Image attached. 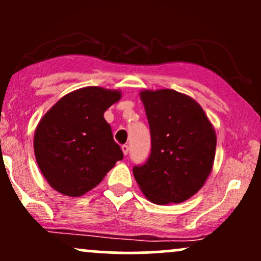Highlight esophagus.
I'll return each mask as SVG.
<instances>
[{
	"mask_svg": "<svg viewBox=\"0 0 261 261\" xmlns=\"http://www.w3.org/2000/svg\"><path fill=\"white\" fill-rule=\"evenodd\" d=\"M121 149H122V153L126 155L128 153V146L127 145H122L121 146Z\"/></svg>",
	"mask_w": 261,
	"mask_h": 261,
	"instance_id": "34e87169",
	"label": "esophagus"
}]
</instances>
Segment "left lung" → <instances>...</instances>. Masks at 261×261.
Returning a JSON list of instances; mask_svg holds the SVG:
<instances>
[{"mask_svg":"<svg viewBox=\"0 0 261 261\" xmlns=\"http://www.w3.org/2000/svg\"><path fill=\"white\" fill-rule=\"evenodd\" d=\"M140 98L151 130V154L134 167L141 191L157 205L180 203L207 180L216 131L195 99L173 89H143Z\"/></svg>","mask_w":261,"mask_h":261,"instance_id":"8db88e82","label":"left lung"}]
</instances>
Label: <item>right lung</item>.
<instances>
[{"instance_id": "obj_1", "label": "right lung", "mask_w": 261, "mask_h": 261, "mask_svg": "<svg viewBox=\"0 0 261 261\" xmlns=\"http://www.w3.org/2000/svg\"><path fill=\"white\" fill-rule=\"evenodd\" d=\"M121 92L83 87L47 110L34 134L35 160L49 185L66 196L85 195L122 160L104 113Z\"/></svg>"}]
</instances>
